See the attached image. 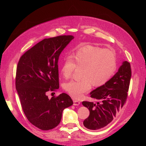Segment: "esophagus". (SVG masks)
Masks as SVG:
<instances>
[{
	"mask_svg": "<svg viewBox=\"0 0 146 146\" xmlns=\"http://www.w3.org/2000/svg\"><path fill=\"white\" fill-rule=\"evenodd\" d=\"M73 102H74V105H76V106H78V105H80V102L78 101L77 100H76V99H74L73 100Z\"/></svg>",
	"mask_w": 146,
	"mask_h": 146,
	"instance_id": "esophagus-1",
	"label": "esophagus"
}]
</instances>
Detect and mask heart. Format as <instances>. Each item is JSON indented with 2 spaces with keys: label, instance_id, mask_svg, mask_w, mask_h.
Wrapping results in <instances>:
<instances>
[{
  "label": "heart",
  "instance_id": "heart-1",
  "mask_svg": "<svg viewBox=\"0 0 146 146\" xmlns=\"http://www.w3.org/2000/svg\"><path fill=\"white\" fill-rule=\"evenodd\" d=\"M116 56L112 50L86 46L80 48L71 57L66 58L61 68L66 79L72 77L76 69H80V80H71L64 85V89L74 99H80L83 94L94 87L104 85L115 72Z\"/></svg>",
  "mask_w": 146,
  "mask_h": 146
}]
</instances>
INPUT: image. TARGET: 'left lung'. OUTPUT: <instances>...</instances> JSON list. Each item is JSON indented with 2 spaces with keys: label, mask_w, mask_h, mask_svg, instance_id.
<instances>
[{
  "label": "left lung",
  "mask_w": 146,
  "mask_h": 146,
  "mask_svg": "<svg viewBox=\"0 0 146 146\" xmlns=\"http://www.w3.org/2000/svg\"><path fill=\"white\" fill-rule=\"evenodd\" d=\"M131 76L130 64L125 61L108 82L91 92V98L98 101L82 102L83 105L90 110L89 116L83 121L84 126L90 130H99L116 117L126 102Z\"/></svg>",
  "instance_id": "obj_1"
}]
</instances>
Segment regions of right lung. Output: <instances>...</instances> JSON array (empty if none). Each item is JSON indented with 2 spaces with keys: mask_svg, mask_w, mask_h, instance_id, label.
Listing matches in <instances>:
<instances>
[{
  "mask_svg": "<svg viewBox=\"0 0 146 146\" xmlns=\"http://www.w3.org/2000/svg\"><path fill=\"white\" fill-rule=\"evenodd\" d=\"M72 35L46 38L21 56L16 74V88L21 107L29 121L42 130L58 125L63 110L73 104L66 93L49 99L48 91L59 88L58 60Z\"/></svg>",
  "mask_w": 146,
  "mask_h": 146,
  "instance_id": "1",
  "label": "right lung"
}]
</instances>
